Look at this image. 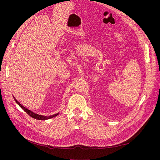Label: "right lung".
I'll list each match as a JSON object with an SVG mask.
<instances>
[{"mask_svg":"<svg viewBox=\"0 0 160 160\" xmlns=\"http://www.w3.org/2000/svg\"><path fill=\"white\" fill-rule=\"evenodd\" d=\"M13 98H14V100H15V101L16 102V103L18 104L25 112H26L27 113H28L30 117H32V118H34V119H38V120H47V119H49L53 118V117H56L57 115H58L59 114H60V112H58V113H55V114H54V115H48V116H45V115H42L37 114V113H34V112H32L31 110H28V109H27V108H26L25 107H24L22 104H21L18 101V100H17L15 99V98L13 96Z\"/></svg>","mask_w":160,"mask_h":160,"instance_id":"obj_1","label":"right lung"}]
</instances>
